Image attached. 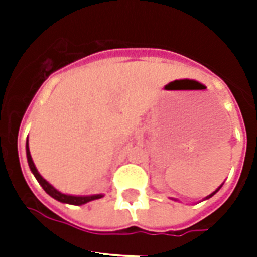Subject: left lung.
<instances>
[{"label": "left lung", "mask_w": 257, "mask_h": 257, "mask_svg": "<svg viewBox=\"0 0 257 257\" xmlns=\"http://www.w3.org/2000/svg\"><path fill=\"white\" fill-rule=\"evenodd\" d=\"M220 188H221V187H219V188H217V189H216V191H215V192H213V193H212V195H209V196H208V197H207V199H209V197H212V196H213V195H215V193H216V192H217V191H219V189H220Z\"/></svg>", "instance_id": "8db88e82"}]
</instances>
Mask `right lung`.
<instances>
[{"mask_svg": "<svg viewBox=\"0 0 257 257\" xmlns=\"http://www.w3.org/2000/svg\"><path fill=\"white\" fill-rule=\"evenodd\" d=\"M26 157H28V164H29L30 171L33 172L34 177L37 179V181L41 184V187L44 188V191L48 193L49 196H52L53 199L58 200V201H61V203L65 204H72V205H82V204H86L89 201H92V200H97L101 199L102 195H94V196H69V195H64L61 192H58L57 189H54L52 185H50L45 179H42V176L38 173V171L34 167V163L32 160V156H30L29 152V144H28V141H26Z\"/></svg>", "mask_w": 257, "mask_h": 257, "instance_id": "add662e5", "label": "right lung"}]
</instances>
